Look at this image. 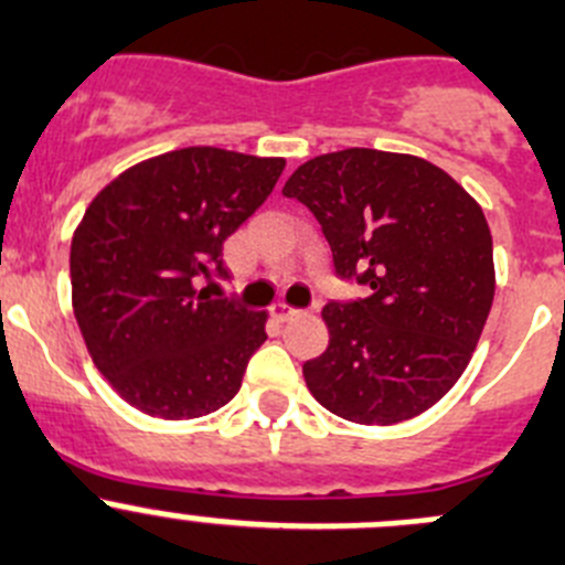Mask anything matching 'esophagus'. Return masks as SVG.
Masks as SVG:
<instances>
[{
	"label": "esophagus",
	"mask_w": 565,
	"mask_h": 565,
	"mask_svg": "<svg viewBox=\"0 0 565 565\" xmlns=\"http://www.w3.org/2000/svg\"><path fill=\"white\" fill-rule=\"evenodd\" d=\"M273 315H276L278 320H292V318H298L300 309H295V307H289V303H284V300H278V303H273Z\"/></svg>",
	"instance_id": "esophagus-1"
}]
</instances>
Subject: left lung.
Segmentation results:
<instances>
[{
  "label": "left lung",
  "mask_w": 565,
  "mask_h": 565,
  "mask_svg": "<svg viewBox=\"0 0 565 565\" xmlns=\"http://www.w3.org/2000/svg\"><path fill=\"white\" fill-rule=\"evenodd\" d=\"M284 194L318 217L337 276L371 289L323 307L329 348L303 365L307 387L354 424L426 413L471 362L497 292L479 203L435 163L367 147L300 163Z\"/></svg>",
  "instance_id": "8db88e82"
}]
</instances>
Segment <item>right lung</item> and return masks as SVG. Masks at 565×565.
<instances>
[{
  "label": "right lung",
  "mask_w": 565,
  "mask_h": 565,
  "mask_svg": "<svg viewBox=\"0 0 565 565\" xmlns=\"http://www.w3.org/2000/svg\"><path fill=\"white\" fill-rule=\"evenodd\" d=\"M284 158L183 147L114 178L83 214L72 307L94 365L130 407L163 420L209 415L239 393L267 312L214 300L223 242L270 198Z\"/></svg>",
  "instance_id": "right-lung-1"
}]
</instances>
